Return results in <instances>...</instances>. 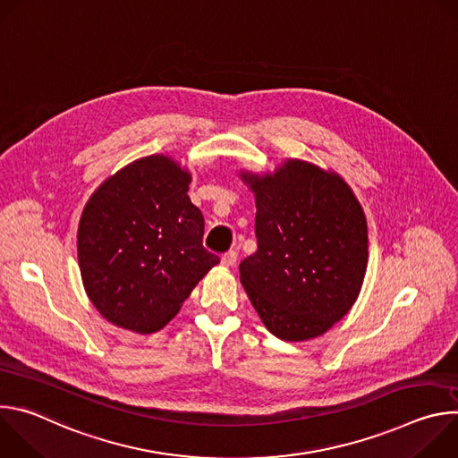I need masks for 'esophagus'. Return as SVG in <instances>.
Listing matches in <instances>:
<instances>
[{
  "label": "esophagus",
  "instance_id": "1",
  "mask_svg": "<svg viewBox=\"0 0 458 458\" xmlns=\"http://www.w3.org/2000/svg\"><path fill=\"white\" fill-rule=\"evenodd\" d=\"M235 263H237V251L235 250H230V251L223 253V257H221L223 267H233Z\"/></svg>",
  "mask_w": 458,
  "mask_h": 458
}]
</instances>
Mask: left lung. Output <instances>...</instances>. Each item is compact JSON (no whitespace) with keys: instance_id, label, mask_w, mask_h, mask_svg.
I'll use <instances>...</instances> for the list:
<instances>
[{"instance_id":"8db88e82","label":"left lung","mask_w":458,"mask_h":458,"mask_svg":"<svg viewBox=\"0 0 458 458\" xmlns=\"http://www.w3.org/2000/svg\"><path fill=\"white\" fill-rule=\"evenodd\" d=\"M255 191L257 251L241 284L283 341L322 335L353 306L368 265V226L350 186L292 159L276 174H241Z\"/></svg>"}]
</instances>
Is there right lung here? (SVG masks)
I'll list each match as a JSON object with an SVG mask.
<instances>
[{"instance_id":"obj_1","label":"right lung","mask_w":458,"mask_h":458,"mask_svg":"<svg viewBox=\"0 0 458 458\" xmlns=\"http://www.w3.org/2000/svg\"><path fill=\"white\" fill-rule=\"evenodd\" d=\"M190 174L165 156L130 163L87 203L78 232L85 290L115 326L152 334L219 257L203 246L205 217L188 198Z\"/></svg>"}]
</instances>
